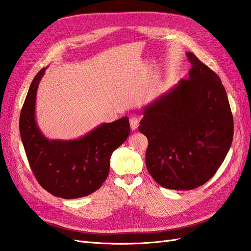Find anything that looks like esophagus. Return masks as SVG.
Returning <instances> with one entry per match:
<instances>
[{
  "instance_id": "obj_1",
  "label": "esophagus",
  "mask_w": 251,
  "mask_h": 251,
  "mask_svg": "<svg viewBox=\"0 0 251 251\" xmlns=\"http://www.w3.org/2000/svg\"><path fill=\"white\" fill-rule=\"evenodd\" d=\"M139 121H140V118L138 116H132L130 118V126L132 128V131L137 130V127L139 126Z\"/></svg>"
}]
</instances>
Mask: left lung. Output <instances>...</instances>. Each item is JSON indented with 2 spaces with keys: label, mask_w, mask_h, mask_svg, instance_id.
Here are the masks:
<instances>
[{
  "label": "left lung",
  "mask_w": 251,
  "mask_h": 251,
  "mask_svg": "<svg viewBox=\"0 0 251 251\" xmlns=\"http://www.w3.org/2000/svg\"><path fill=\"white\" fill-rule=\"evenodd\" d=\"M187 79L142 110L147 169L158 184L176 191L203 185L230 149L233 118L222 81L194 53Z\"/></svg>",
  "instance_id": "obj_1"
}]
</instances>
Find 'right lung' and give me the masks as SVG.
Wrapping results in <instances>:
<instances>
[{
  "mask_svg": "<svg viewBox=\"0 0 251 251\" xmlns=\"http://www.w3.org/2000/svg\"><path fill=\"white\" fill-rule=\"evenodd\" d=\"M45 71L35 75L21 111L23 146L32 173L47 192L63 199L81 198L107 179L112 153L130 135L128 118L102 124L77 139L49 140L35 120L36 91Z\"/></svg>",
  "mask_w": 251,
  "mask_h": 251,
  "instance_id": "obj_1",
  "label": "right lung"
}]
</instances>
